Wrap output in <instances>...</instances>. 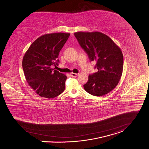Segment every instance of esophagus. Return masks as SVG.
Instances as JSON below:
<instances>
[{"label": "esophagus", "mask_w": 149, "mask_h": 149, "mask_svg": "<svg viewBox=\"0 0 149 149\" xmlns=\"http://www.w3.org/2000/svg\"><path fill=\"white\" fill-rule=\"evenodd\" d=\"M70 76L72 77H77V76H78V74L74 73H71L70 74Z\"/></svg>", "instance_id": "esophagus-1"}]
</instances>
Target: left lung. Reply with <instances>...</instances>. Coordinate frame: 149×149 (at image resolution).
Listing matches in <instances>:
<instances>
[{
  "label": "left lung",
  "instance_id": "left-lung-1",
  "mask_svg": "<svg viewBox=\"0 0 149 149\" xmlns=\"http://www.w3.org/2000/svg\"><path fill=\"white\" fill-rule=\"evenodd\" d=\"M91 61H95L97 72L89 74L84 85L88 93L102 96L111 91L121 77L123 57L120 48L107 35L99 32L74 33Z\"/></svg>",
  "mask_w": 149,
  "mask_h": 149
}]
</instances>
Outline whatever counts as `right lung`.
<instances>
[{
	"label": "right lung",
	"mask_w": 149,
	"mask_h": 149,
	"mask_svg": "<svg viewBox=\"0 0 149 149\" xmlns=\"http://www.w3.org/2000/svg\"><path fill=\"white\" fill-rule=\"evenodd\" d=\"M70 33H54L39 37L29 47L22 62L28 85L42 97L54 98L65 90L67 76L52 65H58V54Z\"/></svg>",
	"instance_id": "right-lung-1"
}]
</instances>
